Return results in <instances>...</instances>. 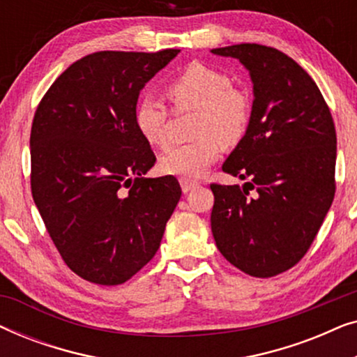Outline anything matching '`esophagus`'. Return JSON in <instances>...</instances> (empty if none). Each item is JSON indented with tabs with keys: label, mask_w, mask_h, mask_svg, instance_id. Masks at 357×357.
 <instances>
[{
	"label": "esophagus",
	"mask_w": 357,
	"mask_h": 357,
	"mask_svg": "<svg viewBox=\"0 0 357 357\" xmlns=\"http://www.w3.org/2000/svg\"><path fill=\"white\" fill-rule=\"evenodd\" d=\"M180 185H182L183 193H188L192 192L193 188L198 187V182L197 180H190V178H180Z\"/></svg>",
	"instance_id": "34e87169"
}]
</instances>
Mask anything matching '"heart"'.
Instances as JSON below:
<instances>
[{"label":"heart","instance_id":"heart-1","mask_svg":"<svg viewBox=\"0 0 357 357\" xmlns=\"http://www.w3.org/2000/svg\"><path fill=\"white\" fill-rule=\"evenodd\" d=\"M165 96L178 114L197 110L193 135L198 136L164 155L160 170L167 175L198 177L221 153V143L236 146L250 128V96L219 68L190 63L165 84ZM133 120L141 138L153 148L167 149L172 143V112L155 97L146 96L136 104Z\"/></svg>","mask_w":357,"mask_h":357}]
</instances>
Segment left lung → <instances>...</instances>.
<instances>
[{
    "instance_id": "8db88e82",
    "label": "left lung",
    "mask_w": 357,
    "mask_h": 357,
    "mask_svg": "<svg viewBox=\"0 0 357 357\" xmlns=\"http://www.w3.org/2000/svg\"><path fill=\"white\" fill-rule=\"evenodd\" d=\"M250 71V128L224 172L245 180L211 183V231L238 270L271 278L302 260L333 203L336 130L315 81L291 56L260 43L213 48Z\"/></svg>"
}]
</instances>
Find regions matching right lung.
<instances>
[{"label": "right lung", "mask_w": 357, "mask_h": 357, "mask_svg": "<svg viewBox=\"0 0 357 357\" xmlns=\"http://www.w3.org/2000/svg\"><path fill=\"white\" fill-rule=\"evenodd\" d=\"M180 50L96 52L38 102L31 190L56 250L82 280L116 286L148 265L182 190L146 178L155 155L135 126L139 91Z\"/></svg>", "instance_id": "1"}]
</instances>
